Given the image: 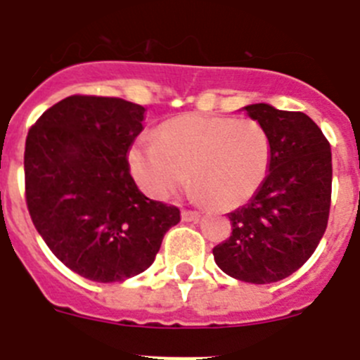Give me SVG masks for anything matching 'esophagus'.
<instances>
[{
    "instance_id": "obj_1",
    "label": "esophagus",
    "mask_w": 360,
    "mask_h": 360,
    "mask_svg": "<svg viewBox=\"0 0 360 360\" xmlns=\"http://www.w3.org/2000/svg\"><path fill=\"white\" fill-rule=\"evenodd\" d=\"M182 219L184 221H198L200 212L196 211H182Z\"/></svg>"
}]
</instances>
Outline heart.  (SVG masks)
<instances>
[{
    "instance_id": "heart-1",
    "label": "heart",
    "mask_w": 360,
    "mask_h": 360,
    "mask_svg": "<svg viewBox=\"0 0 360 360\" xmlns=\"http://www.w3.org/2000/svg\"><path fill=\"white\" fill-rule=\"evenodd\" d=\"M269 133L250 119L189 113L141 136L129 149L133 178L146 195L165 200L189 180L191 198L219 209L249 202L270 167Z\"/></svg>"
}]
</instances>
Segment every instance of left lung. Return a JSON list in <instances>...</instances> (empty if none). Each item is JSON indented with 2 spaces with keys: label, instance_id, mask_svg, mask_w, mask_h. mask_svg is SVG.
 <instances>
[{
  "label": "left lung",
  "instance_id": "left-lung-1",
  "mask_svg": "<svg viewBox=\"0 0 360 360\" xmlns=\"http://www.w3.org/2000/svg\"><path fill=\"white\" fill-rule=\"evenodd\" d=\"M243 110L269 133V174L247 205L229 212L232 234L212 254L231 278L266 285L303 266L326 231L332 151L319 126L301 111L265 103Z\"/></svg>",
  "mask_w": 360,
  "mask_h": 360
}]
</instances>
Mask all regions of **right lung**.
Listing matches in <instances>:
<instances>
[{
    "instance_id": "obj_1",
    "label": "right lung",
    "mask_w": 360,
    "mask_h": 360,
    "mask_svg": "<svg viewBox=\"0 0 360 360\" xmlns=\"http://www.w3.org/2000/svg\"><path fill=\"white\" fill-rule=\"evenodd\" d=\"M146 108L115 97L72 95L28 131L25 189L30 218L59 262L97 283L151 266L174 205L149 200L129 173L128 153Z\"/></svg>"
}]
</instances>
